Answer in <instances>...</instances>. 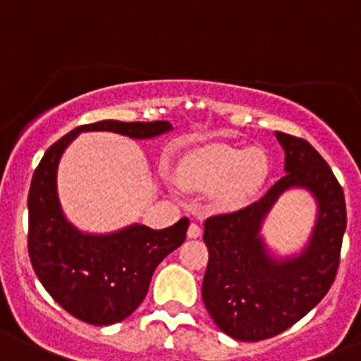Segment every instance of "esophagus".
I'll use <instances>...</instances> for the list:
<instances>
[{
  "label": "esophagus",
  "mask_w": 361,
  "mask_h": 361,
  "mask_svg": "<svg viewBox=\"0 0 361 361\" xmlns=\"http://www.w3.org/2000/svg\"><path fill=\"white\" fill-rule=\"evenodd\" d=\"M187 235H188V238L201 237V226H200V224H196V222H192L190 226H188Z\"/></svg>",
  "instance_id": "34e87169"
}]
</instances>
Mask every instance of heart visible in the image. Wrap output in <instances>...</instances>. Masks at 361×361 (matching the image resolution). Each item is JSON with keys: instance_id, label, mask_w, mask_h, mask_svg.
Returning <instances> with one entry per match:
<instances>
[{"instance_id": "heart-1", "label": "heart", "mask_w": 361, "mask_h": 361, "mask_svg": "<svg viewBox=\"0 0 361 361\" xmlns=\"http://www.w3.org/2000/svg\"><path fill=\"white\" fill-rule=\"evenodd\" d=\"M269 174L264 151L212 144L192 151L180 167V183L187 190L219 192V203L237 208L252 196Z\"/></svg>"}]
</instances>
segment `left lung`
I'll return each instance as SVG.
<instances>
[{
  "label": "left lung",
  "mask_w": 361,
  "mask_h": 361,
  "mask_svg": "<svg viewBox=\"0 0 361 361\" xmlns=\"http://www.w3.org/2000/svg\"><path fill=\"white\" fill-rule=\"evenodd\" d=\"M276 139L285 151L287 174L262 200L204 221L208 265L201 295L221 331L242 342L279 335L321 302L335 281L348 224L343 190L324 158L305 139L281 131ZM290 188H305L316 197L318 219L301 253L276 259L264 245L261 224Z\"/></svg>",
  "instance_id": "1"
}]
</instances>
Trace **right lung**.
Masks as SVG:
<instances>
[{
	"label": "right lung",
	"instance_id": "add662e5",
	"mask_svg": "<svg viewBox=\"0 0 361 361\" xmlns=\"http://www.w3.org/2000/svg\"><path fill=\"white\" fill-rule=\"evenodd\" d=\"M171 130L167 121L83 124L53 144L33 173L28 194V252L33 271L49 295L87 324H116L139 308L154 269L185 242L188 219H180L165 230L131 224L114 233H83L67 221L60 207V158L82 131L153 139Z\"/></svg>",
	"mask_w": 361,
	"mask_h": 361
}]
</instances>
